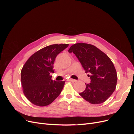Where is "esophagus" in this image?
<instances>
[{"mask_svg": "<svg viewBox=\"0 0 134 134\" xmlns=\"http://www.w3.org/2000/svg\"><path fill=\"white\" fill-rule=\"evenodd\" d=\"M69 81H70V82H76V80L75 79H69Z\"/></svg>", "mask_w": 134, "mask_h": 134, "instance_id": "esophagus-1", "label": "esophagus"}]
</instances>
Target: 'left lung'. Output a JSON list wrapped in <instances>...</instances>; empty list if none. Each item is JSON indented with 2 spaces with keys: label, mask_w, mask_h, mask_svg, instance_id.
Segmentation results:
<instances>
[{
  "label": "left lung",
  "mask_w": 134,
  "mask_h": 134,
  "mask_svg": "<svg viewBox=\"0 0 134 134\" xmlns=\"http://www.w3.org/2000/svg\"><path fill=\"white\" fill-rule=\"evenodd\" d=\"M74 53L86 72L89 73L91 83L86 84V90L80 96L92 104L105 102L115 91L117 72L108 56L91 44L78 43L68 50Z\"/></svg>",
  "instance_id": "1"
}]
</instances>
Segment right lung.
<instances>
[{
  "mask_svg": "<svg viewBox=\"0 0 134 134\" xmlns=\"http://www.w3.org/2000/svg\"><path fill=\"white\" fill-rule=\"evenodd\" d=\"M69 46L55 44L37 51L24 65L21 70V83L24 94L38 106L51 104L62 92L65 81L56 82L50 74L54 73V63L57 55Z\"/></svg>",
  "mask_w": 134,
  "mask_h": 134,
  "instance_id": "1",
  "label": "right lung"
}]
</instances>
